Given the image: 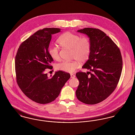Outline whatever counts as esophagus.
<instances>
[{
    "instance_id": "obj_1",
    "label": "esophagus",
    "mask_w": 135,
    "mask_h": 135,
    "mask_svg": "<svg viewBox=\"0 0 135 135\" xmlns=\"http://www.w3.org/2000/svg\"><path fill=\"white\" fill-rule=\"evenodd\" d=\"M70 76L71 78H74V77H75V75H74V74H71Z\"/></svg>"
}]
</instances>
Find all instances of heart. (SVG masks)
Here are the masks:
<instances>
[{
  "label": "heart",
  "mask_w": 135,
  "mask_h": 135,
  "mask_svg": "<svg viewBox=\"0 0 135 135\" xmlns=\"http://www.w3.org/2000/svg\"><path fill=\"white\" fill-rule=\"evenodd\" d=\"M58 42L64 48L72 49V57L76 60L72 61H63L57 65V69L60 70L73 73L80 67V62L84 63L90 58L91 42L88 36L80 37L78 34L67 31L60 36ZM49 52L54 60H60V51L57 47H50Z\"/></svg>",
  "instance_id": "obj_1"
}]
</instances>
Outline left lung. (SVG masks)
I'll list each match as a JSON object with an SVG mask.
<instances>
[{
    "label": "left lung",
    "mask_w": 135,
    "mask_h": 135,
    "mask_svg": "<svg viewBox=\"0 0 135 135\" xmlns=\"http://www.w3.org/2000/svg\"><path fill=\"white\" fill-rule=\"evenodd\" d=\"M77 32L90 38V58L83 68L91 72L76 74L79 81L76 95L80 102L94 105L105 100L115 89L122 74V57L118 46L101 30L85 28Z\"/></svg>",
    "instance_id": "8db88e82"
}]
</instances>
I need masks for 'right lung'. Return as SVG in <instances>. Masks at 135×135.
Here are the masks:
<instances>
[{
  "label": "right lung",
  "mask_w": 135,
  "mask_h": 135,
  "mask_svg": "<svg viewBox=\"0 0 135 135\" xmlns=\"http://www.w3.org/2000/svg\"><path fill=\"white\" fill-rule=\"evenodd\" d=\"M60 31L56 28L37 31L20 45L15 57L18 86L26 96L39 104L54 101L70 77L69 73L63 71L49 77L45 73L46 69H52L50 64L53 59L48 51L51 35Z\"/></svg>",
  "instance_id": "1"
}]
</instances>
